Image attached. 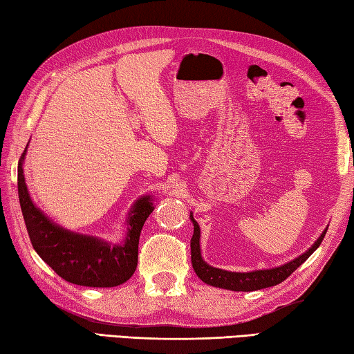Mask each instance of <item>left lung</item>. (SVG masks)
Masks as SVG:
<instances>
[{
  "instance_id": "1",
  "label": "left lung",
  "mask_w": 354,
  "mask_h": 354,
  "mask_svg": "<svg viewBox=\"0 0 354 354\" xmlns=\"http://www.w3.org/2000/svg\"><path fill=\"white\" fill-rule=\"evenodd\" d=\"M189 219L194 225V233L191 238V263H193V269L196 275L201 278L203 283L209 284V286L228 289V290H236V292H250V290H258L270 286H277L281 281L292 274V272L300 268V266L306 261V259L313 255V253L319 249V245L324 241L328 227L320 234L319 239L309 247V249L303 253V255L297 257L292 261H289L283 266L272 269H263V270H252V272H230L224 269L213 268V266L207 264L203 261L202 253H201V227L197 224L193 213L189 214Z\"/></svg>"
}]
</instances>
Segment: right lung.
Returning <instances> with one entry per match:
<instances>
[{
  "instance_id": "1",
  "label": "right lung",
  "mask_w": 354,
  "mask_h": 354,
  "mask_svg": "<svg viewBox=\"0 0 354 354\" xmlns=\"http://www.w3.org/2000/svg\"><path fill=\"white\" fill-rule=\"evenodd\" d=\"M26 149L18 161V197L34 250L55 274L73 284L115 288L126 283L138 263L140 233L153 212V197L141 196L129 209L122 243H109L97 236L66 230L49 219L30 199L23 172Z\"/></svg>"
}]
</instances>
